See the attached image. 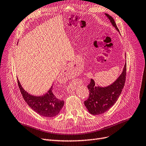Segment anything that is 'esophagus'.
Returning a JSON list of instances; mask_svg holds the SVG:
<instances>
[{"label":"esophagus","mask_w":146,"mask_h":146,"mask_svg":"<svg viewBox=\"0 0 146 146\" xmlns=\"http://www.w3.org/2000/svg\"><path fill=\"white\" fill-rule=\"evenodd\" d=\"M72 70H73V69H72V67L69 66L65 69V70H64V71H63V72H64V73L65 74H68V73L69 74V73H71L72 72ZM73 71H74V70H73Z\"/></svg>","instance_id":"1"}]
</instances>
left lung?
<instances>
[{
    "mask_svg": "<svg viewBox=\"0 0 146 146\" xmlns=\"http://www.w3.org/2000/svg\"><path fill=\"white\" fill-rule=\"evenodd\" d=\"M113 27L119 32L115 22L112 17L105 13ZM127 64L124 65L123 70L117 79L111 85L102 86L95 85V82L91 79L90 84L87 86L90 92L87 100L84 104L88 112L92 115H99L108 111L117 102L123 88L126 79Z\"/></svg>",
    "mask_w": 146,
    "mask_h": 146,
    "instance_id": "left-lung-1",
    "label": "left lung"
}]
</instances>
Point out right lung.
<instances>
[{
    "instance_id": "obj_1",
    "label": "right lung",
    "mask_w": 146,
    "mask_h": 146,
    "mask_svg": "<svg viewBox=\"0 0 146 146\" xmlns=\"http://www.w3.org/2000/svg\"><path fill=\"white\" fill-rule=\"evenodd\" d=\"M19 88L26 103L33 110L43 117L57 115L63 107L64 102L58 98L53 91V85L43 95L34 96L27 93L18 80Z\"/></svg>"
}]
</instances>
